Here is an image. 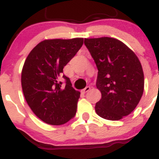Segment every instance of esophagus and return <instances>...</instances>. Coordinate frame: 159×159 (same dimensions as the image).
<instances>
[{"label": "esophagus", "instance_id": "1", "mask_svg": "<svg viewBox=\"0 0 159 159\" xmlns=\"http://www.w3.org/2000/svg\"><path fill=\"white\" fill-rule=\"evenodd\" d=\"M90 89H91V88H90L89 86H88V87H86V88H84V89L82 90V92H83V93H86V92H89Z\"/></svg>", "mask_w": 159, "mask_h": 159}]
</instances>
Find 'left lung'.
<instances>
[{
    "instance_id": "8db88e82",
    "label": "left lung",
    "mask_w": 159,
    "mask_h": 159,
    "mask_svg": "<svg viewBox=\"0 0 159 159\" xmlns=\"http://www.w3.org/2000/svg\"><path fill=\"white\" fill-rule=\"evenodd\" d=\"M98 68L96 88L102 98L95 111L108 120H119L134 110L144 90V75L135 53L111 37L84 39Z\"/></svg>"
}]
</instances>
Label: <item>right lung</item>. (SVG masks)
Returning <instances> with one entry per match:
<instances>
[{
	"mask_svg": "<svg viewBox=\"0 0 159 159\" xmlns=\"http://www.w3.org/2000/svg\"><path fill=\"white\" fill-rule=\"evenodd\" d=\"M83 43L84 38L44 40L25 60L21 71L25 100L33 113L48 124H64L76 113L80 92L71 87L68 77L63 75L66 80L64 88L58 79Z\"/></svg>",
	"mask_w": 159,
	"mask_h": 159,
	"instance_id": "right-lung-1",
	"label": "right lung"
}]
</instances>
